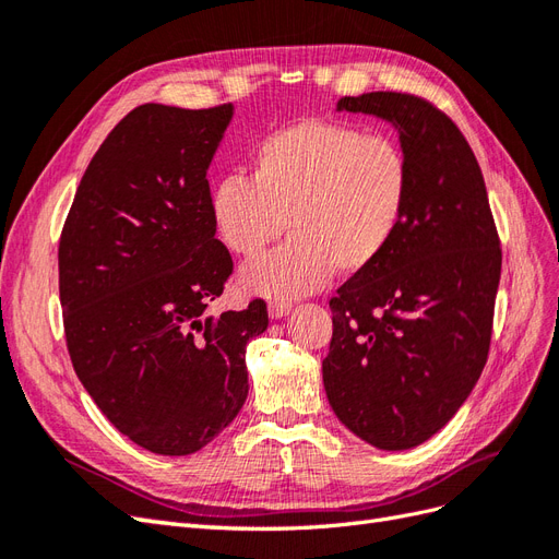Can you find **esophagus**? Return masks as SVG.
I'll list each match as a JSON object with an SVG mask.
<instances>
[{
    "label": "esophagus",
    "instance_id": "obj_1",
    "mask_svg": "<svg viewBox=\"0 0 559 559\" xmlns=\"http://www.w3.org/2000/svg\"><path fill=\"white\" fill-rule=\"evenodd\" d=\"M292 312V302H286V300H273L267 306V314L273 317V319H282V317H286Z\"/></svg>",
    "mask_w": 559,
    "mask_h": 559
}]
</instances>
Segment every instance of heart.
Wrapping results in <instances>:
<instances>
[{
  "instance_id": "b5f03b06",
  "label": "heart",
  "mask_w": 559,
  "mask_h": 559,
  "mask_svg": "<svg viewBox=\"0 0 559 559\" xmlns=\"http://www.w3.org/2000/svg\"><path fill=\"white\" fill-rule=\"evenodd\" d=\"M411 198V160L382 134L324 118H302L253 146L251 179L226 175L210 193L218 240L253 259L282 238L280 251L242 267L247 294L289 300L312 294L333 273L357 275L392 245Z\"/></svg>"
}]
</instances>
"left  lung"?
Instances as JSON below:
<instances>
[{"mask_svg":"<svg viewBox=\"0 0 559 559\" xmlns=\"http://www.w3.org/2000/svg\"><path fill=\"white\" fill-rule=\"evenodd\" d=\"M399 132L411 198L392 245L331 300L321 364L337 419L378 450H411L462 408L487 361L501 249L476 156L450 118L403 93L343 97Z\"/></svg>","mask_w":559,"mask_h":559,"instance_id":"8db88e82","label":"left lung"}]
</instances>
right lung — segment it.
<instances>
[{
    "instance_id": "add662e5",
    "label": "right lung",
    "mask_w": 559,
    "mask_h": 559,
    "mask_svg": "<svg viewBox=\"0 0 559 559\" xmlns=\"http://www.w3.org/2000/svg\"><path fill=\"white\" fill-rule=\"evenodd\" d=\"M233 105L134 107L83 173L60 238L64 335L81 384L132 443L181 456L245 405V352L263 300L207 314L233 261L216 240L207 170Z\"/></svg>"
}]
</instances>
